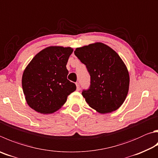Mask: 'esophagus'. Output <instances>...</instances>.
I'll use <instances>...</instances> for the list:
<instances>
[{"instance_id": "esophagus-1", "label": "esophagus", "mask_w": 158, "mask_h": 158, "mask_svg": "<svg viewBox=\"0 0 158 158\" xmlns=\"http://www.w3.org/2000/svg\"><path fill=\"white\" fill-rule=\"evenodd\" d=\"M76 86H77V90H80V85L79 83H76Z\"/></svg>"}]
</instances>
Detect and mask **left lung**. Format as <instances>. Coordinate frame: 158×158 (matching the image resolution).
I'll return each mask as SVG.
<instances>
[{"label": "left lung", "mask_w": 158, "mask_h": 158, "mask_svg": "<svg viewBox=\"0 0 158 158\" xmlns=\"http://www.w3.org/2000/svg\"><path fill=\"white\" fill-rule=\"evenodd\" d=\"M74 54L86 65L90 75V87L82 92L89 106L101 114L117 110L124 102L130 77L121 57L101 42L77 48Z\"/></svg>", "instance_id": "8db88e82"}]
</instances>
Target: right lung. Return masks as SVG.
I'll return each mask as SVG.
<instances>
[{
    "mask_svg": "<svg viewBox=\"0 0 158 158\" xmlns=\"http://www.w3.org/2000/svg\"><path fill=\"white\" fill-rule=\"evenodd\" d=\"M73 49L49 46L37 53L25 68L22 87L28 106L38 113H54L76 90L67 79L66 64Z\"/></svg>",
    "mask_w": 158,
    "mask_h": 158,
    "instance_id": "1",
    "label": "right lung"
}]
</instances>
